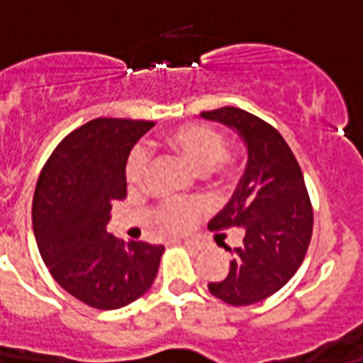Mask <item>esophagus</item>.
<instances>
[{
	"label": "esophagus",
	"instance_id": "34e87169",
	"mask_svg": "<svg viewBox=\"0 0 363 363\" xmlns=\"http://www.w3.org/2000/svg\"><path fill=\"white\" fill-rule=\"evenodd\" d=\"M184 245L187 247V249H191V251H200V249H201V243L198 242V240L185 238V240H184Z\"/></svg>",
	"mask_w": 363,
	"mask_h": 363
}]
</instances>
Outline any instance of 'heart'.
Returning <instances> with one entry per match:
<instances>
[{"label": "heart", "mask_w": 363, "mask_h": 363, "mask_svg": "<svg viewBox=\"0 0 363 363\" xmlns=\"http://www.w3.org/2000/svg\"><path fill=\"white\" fill-rule=\"evenodd\" d=\"M162 145L178 158L200 171L205 179L221 185L233 179L236 172V160L225 150V138L218 129L207 123L178 125L162 136ZM147 171V156L142 149H134L125 163V182L130 189L143 185ZM203 213V201L192 200L160 203L150 213V223L160 234L182 233L194 223Z\"/></svg>", "instance_id": "heart-1"}]
</instances>
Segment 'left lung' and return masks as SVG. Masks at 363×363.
I'll return each instance as SVG.
<instances>
[{"instance_id":"obj_1","label":"left lung","mask_w":363,"mask_h":363,"mask_svg":"<svg viewBox=\"0 0 363 363\" xmlns=\"http://www.w3.org/2000/svg\"><path fill=\"white\" fill-rule=\"evenodd\" d=\"M240 134L249 160L229 203L209 221L211 230L238 227L242 245L230 251L223 280L211 281L213 296L230 306H251L280 291L301 265L313 236V205L303 174L280 133L238 107L200 114Z\"/></svg>"}]
</instances>
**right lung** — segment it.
<instances>
[{
    "label": "right lung",
    "instance_id": "1",
    "mask_svg": "<svg viewBox=\"0 0 363 363\" xmlns=\"http://www.w3.org/2000/svg\"><path fill=\"white\" fill-rule=\"evenodd\" d=\"M152 121L96 118L52 150L38 178L32 225L54 280L94 309H120L147 293L165 247L107 233L112 203L127 196L125 163Z\"/></svg>",
    "mask_w": 363,
    "mask_h": 363
}]
</instances>
